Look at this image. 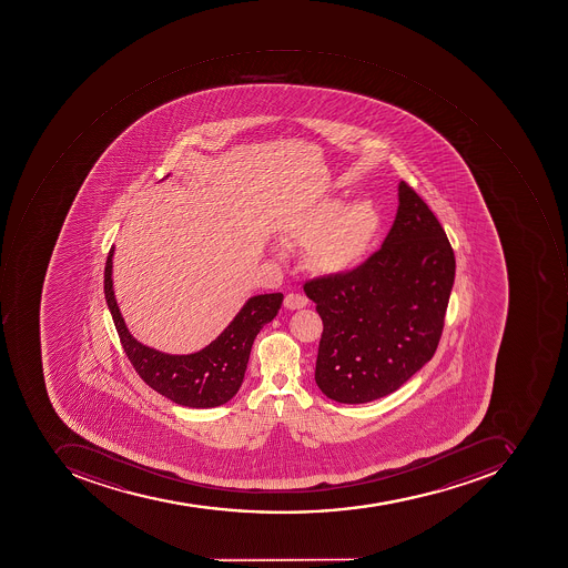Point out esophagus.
Masks as SVG:
<instances>
[{
    "mask_svg": "<svg viewBox=\"0 0 568 568\" xmlns=\"http://www.w3.org/2000/svg\"><path fill=\"white\" fill-rule=\"evenodd\" d=\"M307 297L302 294H288L285 297V307H288V310H302V307H305L307 305Z\"/></svg>",
    "mask_w": 568,
    "mask_h": 568,
    "instance_id": "esophagus-1",
    "label": "esophagus"
}]
</instances>
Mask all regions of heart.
<instances>
[{
    "mask_svg": "<svg viewBox=\"0 0 568 568\" xmlns=\"http://www.w3.org/2000/svg\"><path fill=\"white\" fill-rule=\"evenodd\" d=\"M376 227V214L366 202L342 211L338 200H325L288 230L295 243H310V263L321 273H341L359 261Z\"/></svg>",
    "mask_w": 568,
    "mask_h": 568,
    "instance_id": "obj_1",
    "label": "heart"
}]
</instances>
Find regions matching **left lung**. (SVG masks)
<instances>
[{"mask_svg": "<svg viewBox=\"0 0 568 568\" xmlns=\"http://www.w3.org/2000/svg\"><path fill=\"white\" fill-rule=\"evenodd\" d=\"M454 273L446 231L400 181L382 247L353 271L304 283L323 320L314 372L321 392L363 404L403 387L437 351Z\"/></svg>", "mask_w": 568, "mask_h": 568, "instance_id": "8db88e82", "label": "left lung"}]
</instances>
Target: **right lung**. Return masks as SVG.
<instances>
[{"label":"right lung","mask_w":568,"mask_h":568,"mask_svg":"<svg viewBox=\"0 0 568 568\" xmlns=\"http://www.w3.org/2000/svg\"><path fill=\"white\" fill-rule=\"evenodd\" d=\"M112 255H106L103 292L125 356L149 387L186 407H215L233 399L242 387L252 344L257 333L278 314L283 294L255 295L231 321L220 337L189 356L159 353L134 341L125 328L112 288Z\"/></svg>","instance_id":"1"}]
</instances>
